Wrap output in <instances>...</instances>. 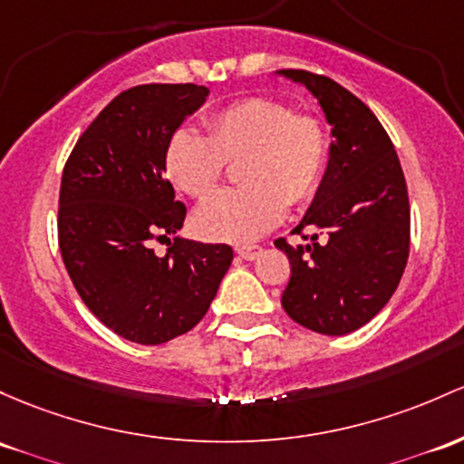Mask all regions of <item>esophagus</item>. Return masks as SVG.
<instances>
[{
	"instance_id": "obj_1",
	"label": "esophagus",
	"mask_w": 464,
	"mask_h": 464,
	"mask_svg": "<svg viewBox=\"0 0 464 464\" xmlns=\"http://www.w3.org/2000/svg\"><path fill=\"white\" fill-rule=\"evenodd\" d=\"M236 251H237V256L248 259V262L262 256V246H256V244H253V246H237Z\"/></svg>"
}]
</instances>
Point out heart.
<instances>
[{"mask_svg": "<svg viewBox=\"0 0 464 464\" xmlns=\"http://www.w3.org/2000/svg\"><path fill=\"white\" fill-rule=\"evenodd\" d=\"M208 136L178 127L165 145V174L178 191L205 200L220 185L228 160H242L244 187L216 193L196 211L193 228L207 240H257L308 202L322 187L330 156L328 127L297 114L286 101L248 96L208 116Z\"/></svg>", "mask_w": 464, "mask_h": 464, "instance_id": "heart-1", "label": "heart"}]
</instances>
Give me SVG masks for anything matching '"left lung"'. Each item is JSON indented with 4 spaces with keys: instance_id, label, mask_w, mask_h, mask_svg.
<instances>
[{
    "instance_id": "left-lung-1",
    "label": "left lung",
    "mask_w": 464,
    "mask_h": 464,
    "mask_svg": "<svg viewBox=\"0 0 464 464\" xmlns=\"http://www.w3.org/2000/svg\"><path fill=\"white\" fill-rule=\"evenodd\" d=\"M277 74L319 101L334 136L322 187L295 227V233H317L297 246L284 237L275 242L290 259L282 306L304 328L341 337L376 317L403 277L410 256L405 176L388 131L353 92L306 70Z\"/></svg>"
}]
</instances>
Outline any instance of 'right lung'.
Instances as JSON below:
<instances>
[{
  "instance_id": "1",
  "label": "right lung",
  "mask_w": 464,
  "mask_h": 464,
  "mask_svg": "<svg viewBox=\"0 0 464 464\" xmlns=\"http://www.w3.org/2000/svg\"><path fill=\"white\" fill-rule=\"evenodd\" d=\"M193 83L121 92L76 140L59 193V248L76 293L101 324L140 345L200 322L233 259L228 244L174 237L187 208L165 178V145L207 101Z\"/></svg>"
}]
</instances>
